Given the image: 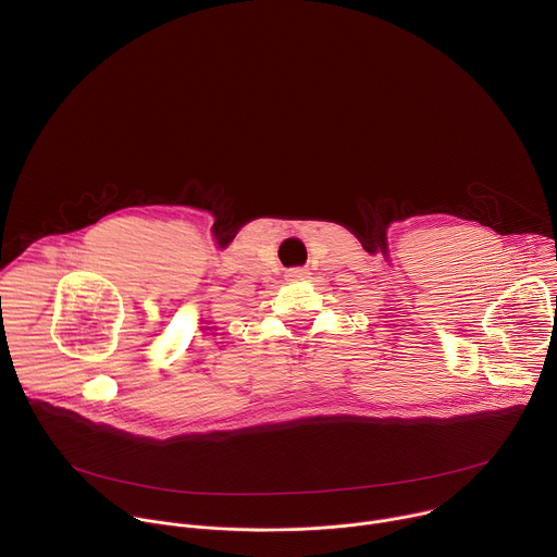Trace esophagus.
<instances>
[{"mask_svg": "<svg viewBox=\"0 0 557 557\" xmlns=\"http://www.w3.org/2000/svg\"><path fill=\"white\" fill-rule=\"evenodd\" d=\"M286 277H288L290 282H299V280H306V277H308V271H306V269H290V271L286 273Z\"/></svg>", "mask_w": 557, "mask_h": 557, "instance_id": "34e87169", "label": "esophagus"}]
</instances>
